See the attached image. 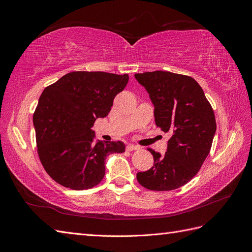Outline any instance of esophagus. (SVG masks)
I'll return each mask as SVG.
<instances>
[{
	"mask_svg": "<svg viewBox=\"0 0 252 252\" xmlns=\"http://www.w3.org/2000/svg\"><path fill=\"white\" fill-rule=\"evenodd\" d=\"M126 149H127L128 151H133V150L140 149V147L136 146V145H133V144H129V145H127V146H126Z\"/></svg>",
	"mask_w": 252,
	"mask_h": 252,
	"instance_id": "obj_1",
	"label": "esophagus"
}]
</instances>
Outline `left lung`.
<instances>
[{"mask_svg": "<svg viewBox=\"0 0 252 252\" xmlns=\"http://www.w3.org/2000/svg\"><path fill=\"white\" fill-rule=\"evenodd\" d=\"M134 78L155 105L156 125L171 133L165 155L148 148L154 156V166L138 172L136 180L155 191L180 188L199 172L209 155L217 130L215 112L191 77L157 70L135 73Z\"/></svg>", "mask_w": 252, "mask_h": 252, "instance_id": "left-lung-1", "label": "left lung"}]
</instances>
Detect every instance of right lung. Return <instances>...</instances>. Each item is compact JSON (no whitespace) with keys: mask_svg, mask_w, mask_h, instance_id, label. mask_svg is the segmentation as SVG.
I'll use <instances>...</instances> for the list:
<instances>
[{"mask_svg":"<svg viewBox=\"0 0 252 252\" xmlns=\"http://www.w3.org/2000/svg\"><path fill=\"white\" fill-rule=\"evenodd\" d=\"M128 74L72 71L44 89L33 113L37 155L44 169L60 185L90 189L105 175V159L123 154V142L94 143L97 118L109 113Z\"/></svg>","mask_w":252,"mask_h":252,"instance_id":"1","label":"right lung"}]
</instances>
